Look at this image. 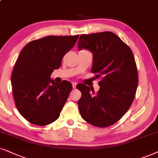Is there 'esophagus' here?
I'll use <instances>...</instances> for the list:
<instances>
[{"label":"esophagus","instance_id":"obj_1","mask_svg":"<svg viewBox=\"0 0 158 158\" xmlns=\"http://www.w3.org/2000/svg\"><path fill=\"white\" fill-rule=\"evenodd\" d=\"M77 82H73V83H72V86H73V89L77 88Z\"/></svg>","mask_w":158,"mask_h":158}]
</instances>
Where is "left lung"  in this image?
I'll use <instances>...</instances> for the list:
<instances>
[{"label":"left lung","instance_id":"obj_1","mask_svg":"<svg viewBox=\"0 0 158 158\" xmlns=\"http://www.w3.org/2000/svg\"><path fill=\"white\" fill-rule=\"evenodd\" d=\"M78 47L93 52L91 71L101 79L97 93L85 85L77 86L81 93L79 112L94 126H111L127 112L135 98L139 74L134 55L126 44L109 31L81 35Z\"/></svg>","mask_w":158,"mask_h":158}]
</instances>
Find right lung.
Returning <instances> with one entry per match:
<instances>
[{
	"mask_svg": "<svg viewBox=\"0 0 158 158\" xmlns=\"http://www.w3.org/2000/svg\"><path fill=\"white\" fill-rule=\"evenodd\" d=\"M78 38L49 35L33 40L21 51L11 80L16 107L29 123L44 126L58 119L72 85L66 80L56 83L50 76Z\"/></svg>",
	"mask_w": 158,
	"mask_h": 158,
	"instance_id": "add662e5",
	"label": "right lung"
}]
</instances>
